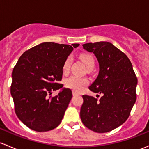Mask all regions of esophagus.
Here are the masks:
<instances>
[{"instance_id":"34e87169","label":"esophagus","mask_w":149,"mask_h":149,"mask_svg":"<svg viewBox=\"0 0 149 149\" xmlns=\"http://www.w3.org/2000/svg\"><path fill=\"white\" fill-rule=\"evenodd\" d=\"M72 93H73V96H75V95H76L78 94V93H76V91H73V92H72Z\"/></svg>"}]
</instances>
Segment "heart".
Masks as SVG:
<instances>
[{
	"instance_id": "obj_1",
	"label": "heart",
	"mask_w": 149,
	"mask_h": 149,
	"mask_svg": "<svg viewBox=\"0 0 149 149\" xmlns=\"http://www.w3.org/2000/svg\"><path fill=\"white\" fill-rule=\"evenodd\" d=\"M79 57L83 63L85 64L86 66L87 67L88 69L93 68L95 65V61L92 55L90 54H81ZM70 64H71V58L70 57H68L64 61L63 65V71L64 73H67L69 70ZM64 84L66 88L79 92L82 90L84 86L88 84V81L86 79L81 78L79 76H71L65 80Z\"/></svg>"
}]
</instances>
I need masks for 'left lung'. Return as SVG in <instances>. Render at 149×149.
Returning <instances> with one entry per match:
<instances>
[{
  "mask_svg": "<svg viewBox=\"0 0 149 149\" xmlns=\"http://www.w3.org/2000/svg\"><path fill=\"white\" fill-rule=\"evenodd\" d=\"M93 53L99 63V73L89 90L102 95L99 100L83 95L80 116L84 126L97 133H106L128 119L136 100L137 78L124 53L106 41L83 45Z\"/></svg>",
  "mask_w": 149,
  "mask_h": 149,
  "instance_id": "8db88e82",
  "label": "left lung"
}]
</instances>
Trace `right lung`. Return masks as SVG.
Segmentation results:
<instances>
[{"label":"right lung","instance_id":"add662e5","mask_svg":"<svg viewBox=\"0 0 149 149\" xmlns=\"http://www.w3.org/2000/svg\"><path fill=\"white\" fill-rule=\"evenodd\" d=\"M79 46L42 43L25 51L14 66L10 93L15 112L31 129L48 131L61 122L72 91L63 88L58 95H51L63 86L58 82L62 79L64 61Z\"/></svg>","mask_w":149,"mask_h":149}]
</instances>
